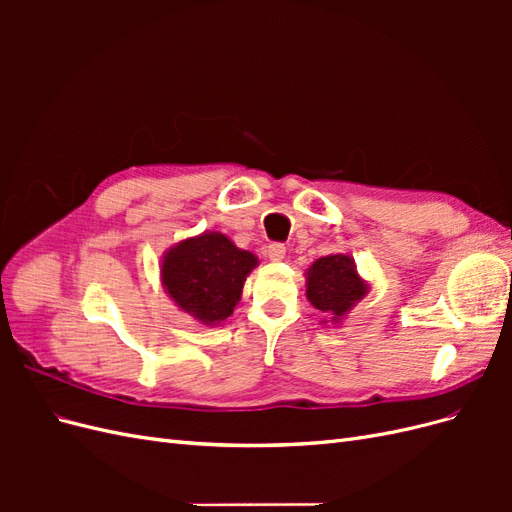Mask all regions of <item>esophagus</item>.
<instances>
[{
	"label": "esophagus",
	"instance_id": "obj_1",
	"mask_svg": "<svg viewBox=\"0 0 512 512\" xmlns=\"http://www.w3.org/2000/svg\"><path fill=\"white\" fill-rule=\"evenodd\" d=\"M267 254L273 262H282L286 258V245L284 243H271Z\"/></svg>",
	"mask_w": 512,
	"mask_h": 512
}]
</instances>
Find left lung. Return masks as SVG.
I'll use <instances>...</instances> for the list:
<instances>
[{
	"mask_svg": "<svg viewBox=\"0 0 512 512\" xmlns=\"http://www.w3.org/2000/svg\"><path fill=\"white\" fill-rule=\"evenodd\" d=\"M367 292L369 284L356 271L354 258L348 254L322 256L305 271L307 301L335 324L342 322Z\"/></svg>",
	"mask_w": 512,
	"mask_h": 512,
	"instance_id": "obj_1",
	"label": "left lung"
}]
</instances>
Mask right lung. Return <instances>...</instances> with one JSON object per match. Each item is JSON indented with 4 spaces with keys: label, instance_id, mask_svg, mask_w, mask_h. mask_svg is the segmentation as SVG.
<instances>
[{
    "label": "right lung",
    "instance_id": "obj_1",
    "mask_svg": "<svg viewBox=\"0 0 512 512\" xmlns=\"http://www.w3.org/2000/svg\"><path fill=\"white\" fill-rule=\"evenodd\" d=\"M256 265L252 252L241 250L222 232L207 230L168 247L160 280L181 312L205 327H220L235 312Z\"/></svg>",
    "mask_w": 512,
    "mask_h": 512
}]
</instances>
